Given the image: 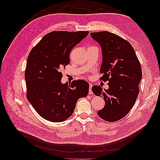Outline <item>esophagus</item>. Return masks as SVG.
<instances>
[{"instance_id": "34e87169", "label": "esophagus", "mask_w": 160, "mask_h": 160, "mask_svg": "<svg viewBox=\"0 0 160 160\" xmlns=\"http://www.w3.org/2000/svg\"><path fill=\"white\" fill-rule=\"evenodd\" d=\"M92 84H89V94H92L93 92L92 91Z\"/></svg>"}]
</instances>
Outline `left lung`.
<instances>
[{
	"instance_id": "obj_1",
	"label": "left lung",
	"mask_w": 160,
	"mask_h": 160,
	"mask_svg": "<svg viewBox=\"0 0 160 160\" xmlns=\"http://www.w3.org/2000/svg\"><path fill=\"white\" fill-rule=\"evenodd\" d=\"M91 37L102 47L101 79L108 81V89L99 85L92 87L96 96L105 100L104 108L98 115L108 122L124 118L138 98L142 70L132 45L120 36L108 31L91 32Z\"/></svg>"
}]
</instances>
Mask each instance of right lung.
Returning <instances> with one entry per match:
<instances>
[{"mask_svg":"<svg viewBox=\"0 0 160 160\" xmlns=\"http://www.w3.org/2000/svg\"><path fill=\"white\" fill-rule=\"evenodd\" d=\"M88 31H53L44 36L30 51L25 73L27 98L45 120L60 122L69 118L81 98L88 93L89 84L79 79L61 82L62 68L70 64L72 49Z\"/></svg>","mask_w":160,"mask_h":160,"instance_id":"obj_1","label":"right lung"}]
</instances>
